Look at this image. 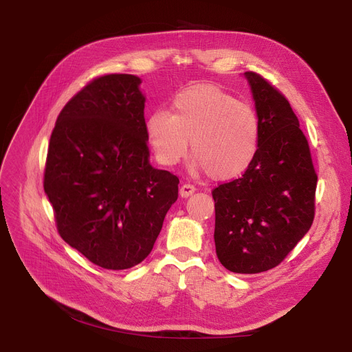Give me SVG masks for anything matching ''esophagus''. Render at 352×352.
<instances>
[{
	"instance_id": "34e87169",
	"label": "esophagus",
	"mask_w": 352,
	"mask_h": 352,
	"mask_svg": "<svg viewBox=\"0 0 352 352\" xmlns=\"http://www.w3.org/2000/svg\"><path fill=\"white\" fill-rule=\"evenodd\" d=\"M195 192V187L191 186V184H184V186L179 188V195L182 198H188Z\"/></svg>"
}]
</instances>
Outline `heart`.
Returning a JSON list of instances; mask_svg holds the SVG:
<instances>
[{"mask_svg":"<svg viewBox=\"0 0 352 352\" xmlns=\"http://www.w3.org/2000/svg\"><path fill=\"white\" fill-rule=\"evenodd\" d=\"M145 133L160 164H178L191 141L195 168L228 181L243 175L255 160L260 120L251 105L224 89L195 84L178 92L170 113L160 109L148 117Z\"/></svg>","mask_w":352,"mask_h":352,"instance_id":"b5f03b06","label":"heart"}]
</instances>
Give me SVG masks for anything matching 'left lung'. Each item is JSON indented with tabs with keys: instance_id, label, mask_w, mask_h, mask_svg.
<instances>
[{
	"instance_id": "obj_1",
	"label": "left lung",
	"mask_w": 352,
	"mask_h": 352,
	"mask_svg": "<svg viewBox=\"0 0 352 352\" xmlns=\"http://www.w3.org/2000/svg\"><path fill=\"white\" fill-rule=\"evenodd\" d=\"M260 120V145L241 178L214 191L219 263L236 274L278 265L314 221L317 174L289 102L255 72H244Z\"/></svg>"
}]
</instances>
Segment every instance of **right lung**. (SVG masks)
<instances>
[{
	"label": "right lung",
	"instance_id": "right-lung-1",
	"mask_svg": "<svg viewBox=\"0 0 352 352\" xmlns=\"http://www.w3.org/2000/svg\"><path fill=\"white\" fill-rule=\"evenodd\" d=\"M141 78L109 74L84 87L51 134L44 191L64 241L105 270L151 252L179 179L150 164Z\"/></svg>",
	"mask_w": 352,
	"mask_h": 352
}]
</instances>
